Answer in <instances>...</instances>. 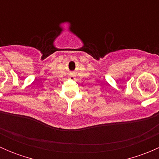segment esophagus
I'll use <instances>...</instances> for the list:
<instances>
[{
    "instance_id": "1",
    "label": "esophagus",
    "mask_w": 159,
    "mask_h": 159,
    "mask_svg": "<svg viewBox=\"0 0 159 159\" xmlns=\"http://www.w3.org/2000/svg\"><path fill=\"white\" fill-rule=\"evenodd\" d=\"M69 78L70 79H75V76H74V75H70Z\"/></svg>"
}]
</instances>
